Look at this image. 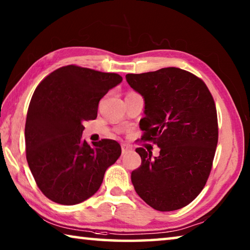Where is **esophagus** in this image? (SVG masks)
Masks as SVG:
<instances>
[{"mask_svg": "<svg viewBox=\"0 0 250 250\" xmlns=\"http://www.w3.org/2000/svg\"><path fill=\"white\" fill-rule=\"evenodd\" d=\"M121 150H122V154H125V153H128L130 151H132V147L128 145H121Z\"/></svg>", "mask_w": 250, "mask_h": 250, "instance_id": "esophagus-1", "label": "esophagus"}]
</instances>
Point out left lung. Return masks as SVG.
Masks as SVG:
<instances>
[{
  "instance_id": "left-lung-1",
  "label": "left lung",
  "mask_w": 250,
  "mask_h": 250,
  "mask_svg": "<svg viewBox=\"0 0 250 250\" xmlns=\"http://www.w3.org/2000/svg\"><path fill=\"white\" fill-rule=\"evenodd\" d=\"M130 87L145 98L142 140L160 147V155L137 147L141 166L131 173L135 192L156 210L188 205L204 188L218 141L213 96L201 78L167 67L128 74Z\"/></svg>"
}]
</instances>
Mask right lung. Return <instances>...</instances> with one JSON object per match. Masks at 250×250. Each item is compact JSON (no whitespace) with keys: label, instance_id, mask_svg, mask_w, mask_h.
Masks as SVG:
<instances>
[{"label":"right lung","instance_id":"right-lung-1","mask_svg":"<svg viewBox=\"0 0 250 250\" xmlns=\"http://www.w3.org/2000/svg\"><path fill=\"white\" fill-rule=\"evenodd\" d=\"M122 77L68 65L42 80L34 91L25 124L28 167L50 201L75 205L98 191L104 172L121 154L110 139H82L83 121L97 118L100 99Z\"/></svg>","mask_w":250,"mask_h":250}]
</instances>
